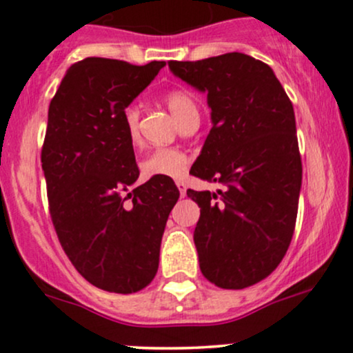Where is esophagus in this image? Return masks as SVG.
Masks as SVG:
<instances>
[{
    "instance_id": "34e87169",
    "label": "esophagus",
    "mask_w": 353,
    "mask_h": 353,
    "mask_svg": "<svg viewBox=\"0 0 353 353\" xmlns=\"http://www.w3.org/2000/svg\"><path fill=\"white\" fill-rule=\"evenodd\" d=\"M176 187H178V192H180V196L183 199V196L187 195V187H185L183 181H176Z\"/></svg>"
}]
</instances>
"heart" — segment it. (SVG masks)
I'll use <instances>...</instances> for the list:
<instances>
[{
    "label": "heart",
    "instance_id": "b5f03b06",
    "mask_svg": "<svg viewBox=\"0 0 353 353\" xmlns=\"http://www.w3.org/2000/svg\"><path fill=\"white\" fill-rule=\"evenodd\" d=\"M165 102L168 104L172 114L176 117L180 124L192 117H199V104L195 97L187 89H173L165 94ZM124 128H126L128 139L131 145H136L139 141V108L131 104L124 109L123 112ZM188 168V158L181 151L173 150V148H158L151 151L150 154L141 161L139 170L141 175L146 180L157 176L165 178H181Z\"/></svg>",
    "mask_w": 353,
    "mask_h": 353
}]
</instances>
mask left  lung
I'll return each mask as SVG.
<instances>
[{
  "instance_id": "1",
  "label": "left lung",
  "mask_w": 353,
  "mask_h": 353,
  "mask_svg": "<svg viewBox=\"0 0 353 353\" xmlns=\"http://www.w3.org/2000/svg\"><path fill=\"white\" fill-rule=\"evenodd\" d=\"M168 67L207 92L212 109L190 173L222 188L187 190L200 207V271L223 290L252 286L281 263L296 223L303 168L293 104L268 63L239 52Z\"/></svg>"
}]
</instances>
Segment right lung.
Masks as SVG:
<instances>
[{"label":"right lung","mask_w":353,"mask_h":353,"mask_svg":"<svg viewBox=\"0 0 353 353\" xmlns=\"http://www.w3.org/2000/svg\"><path fill=\"white\" fill-rule=\"evenodd\" d=\"M163 67L89 57L67 70L48 108L41 168L52 222L74 268L109 293H136L153 281L180 196L165 176L121 195L139 176L123 112Z\"/></svg>","instance_id":"1"}]
</instances>
